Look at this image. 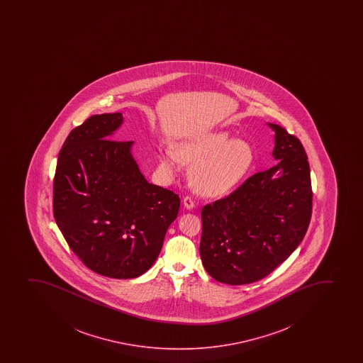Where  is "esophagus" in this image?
I'll use <instances>...</instances> for the list:
<instances>
[{
	"instance_id": "esophagus-1",
	"label": "esophagus",
	"mask_w": 363,
	"mask_h": 363,
	"mask_svg": "<svg viewBox=\"0 0 363 363\" xmlns=\"http://www.w3.org/2000/svg\"><path fill=\"white\" fill-rule=\"evenodd\" d=\"M183 203L184 207H185L186 209H189V211L195 207V201L192 200L191 197L190 196L184 197Z\"/></svg>"
}]
</instances>
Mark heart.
I'll use <instances>...</instances> for the list:
<instances>
[{
  "instance_id": "heart-1",
  "label": "heart",
  "mask_w": 363,
  "mask_h": 363,
  "mask_svg": "<svg viewBox=\"0 0 363 363\" xmlns=\"http://www.w3.org/2000/svg\"><path fill=\"white\" fill-rule=\"evenodd\" d=\"M182 161L192 164V186L204 196L225 195L242 183L255 164L250 142L233 139L228 132L202 134L180 143L177 150L163 147L160 166L168 175L179 172Z\"/></svg>"
}]
</instances>
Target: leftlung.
Wrapping results in <instances>:
<instances>
[{
    "label": "left lung",
    "instance_id": "8db88e82",
    "mask_svg": "<svg viewBox=\"0 0 363 363\" xmlns=\"http://www.w3.org/2000/svg\"><path fill=\"white\" fill-rule=\"evenodd\" d=\"M267 125L275 130V166L201 213L202 264L221 284L264 279L292 255L310 224L313 190L304 146L284 127Z\"/></svg>",
    "mask_w": 363,
    "mask_h": 363
}]
</instances>
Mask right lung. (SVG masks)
<instances>
[{
  "mask_svg": "<svg viewBox=\"0 0 363 363\" xmlns=\"http://www.w3.org/2000/svg\"><path fill=\"white\" fill-rule=\"evenodd\" d=\"M121 113L93 115L59 152L53 214L67 245L99 275L135 279L159 257L180 207L177 194L147 183L133 142L113 140Z\"/></svg>",
  "mask_w": 363,
  "mask_h": 363,
  "instance_id": "right-lung-1",
  "label": "right lung"
}]
</instances>
